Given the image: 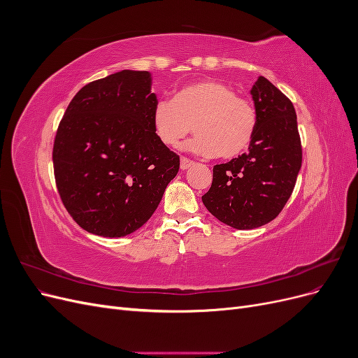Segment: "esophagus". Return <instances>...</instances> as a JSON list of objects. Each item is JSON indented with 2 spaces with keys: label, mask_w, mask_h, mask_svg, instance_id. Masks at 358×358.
Segmentation results:
<instances>
[{
  "label": "esophagus",
  "mask_w": 358,
  "mask_h": 358,
  "mask_svg": "<svg viewBox=\"0 0 358 358\" xmlns=\"http://www.w3.org/2000/svg\"><path fill=\"white\" fill-rule=\"evenodd\" d=\"M192 166H194V161H191V159H188V158H185V157L180 158V169H182V170H188V169L192 167Z\"/></svg>",
  "instance_id": "34e87169"
}]
</instances>
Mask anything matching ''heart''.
<instances>
[{
    "label": "heart",
    "mask_w": 358,
    "mask_h": 358,
    "mask_svg": "<svg viewBox=\"0 0 358 358\" xmlns=\"http://www.w3.org/2000/svg\"><path fill=\"white\" fill-rule=\"evenodd\" d=\"M255 106L220 80L188 83L171 99L155 104L152 125L162 145L176 148L191 129L197 136L187 149L200 157L234 158L251 145L257 131Z\"/></svg>",
    "instance_id": "b5f03b06"
}]
</instances>
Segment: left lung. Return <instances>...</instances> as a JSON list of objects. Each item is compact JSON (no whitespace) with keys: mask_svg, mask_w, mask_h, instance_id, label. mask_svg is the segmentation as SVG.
<instances>
[{"mask_svg":"<svg viewBox=\"0 0 358 358\" xmlns=\"http://www.w3.org/2000/svg\"><path fill=\"white\" fill-rule=\"evenodd\" d=\"M251 95L258 124L249 152L216 164L210 189L201 197L215 218L237 230L273 221L294 189L301 167L294 106L263 76Z\"/></svg>","mask_w":358,"mask_h":358,"instance_id":"left-lung-1","label":"left lung"}]
</instances>
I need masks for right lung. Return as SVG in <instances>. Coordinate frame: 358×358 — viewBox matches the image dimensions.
<instances>
[{"label":"right lung","mask_w":358,"mask_h":358,"mask_svg":"<svg viewBox=\"0 0 358 358\" xmlns=\"http://www.w3.org/2000/svg\"><path fill=\"white\" fill-rule=\"evenodd\" d=\"M149 71L122 70L74 95L53 143L59 197L83 230L122 237L157 210L179 155L155 136Z\"/></svg>","instance_id":"right-lung-1"}]
</instances>
